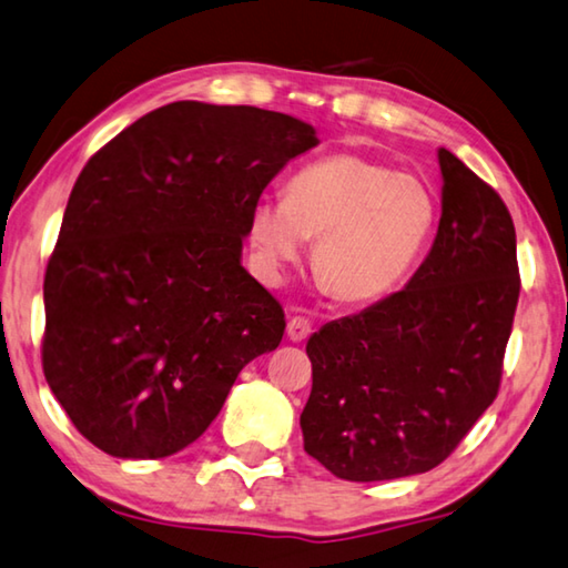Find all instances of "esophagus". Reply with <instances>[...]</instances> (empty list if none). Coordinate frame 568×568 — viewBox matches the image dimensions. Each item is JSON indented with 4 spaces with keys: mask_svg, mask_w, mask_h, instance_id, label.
I'll return each instance as SVG.
<instances>
[{
    "mask_svg": "<svg viewBox=\"0 0 568 568\" xmlns=\"http://www.w3.org/2000/svg\"><path fill=\"white\" fill-rule=\"evenodd\" d=\"M312 332H314V326L310 320H306V316H292L290 324H286V334H290L292 342L310 339Z\"/></svg>",
    "mask_w": 568,
    "mask_h": 568,
    "instance_id": "esophagus-1",
    "label": "esophagus"
}]
</instances>
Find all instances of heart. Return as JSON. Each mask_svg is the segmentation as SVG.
<instances>
[{
	"label": "heart",
	"instance_id": "b5f03b06",
	"mask_svg": "<svg viewBox=\"0 0 568 568\" xmlns=\"http://www.w3.org/2000/svg\"><path fill=\"white\" fill-rule=\"evenodd\" d=\"M434 224L436 199L419 176L342 152L302 166L278 202L258 199L248 239L274 272L316 239L312 264L324 292L364 304L404 282Z\"/></svg>",
	"mask_w": 568,
	"mask_h": 568
}]
</instances>
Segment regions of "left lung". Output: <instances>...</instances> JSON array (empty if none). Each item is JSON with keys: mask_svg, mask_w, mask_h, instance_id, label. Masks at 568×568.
Wrapping results in <instances>:
<instances>
[{"mask_svg": "<svg viewBox=\"0 0 568 568\" xmlns=\"http://www.w3.org/2000/svg\"><path fill=\"white\" fill-rule=\"evenodd\" d=\"M439 164V232L409 284L306 344L304 452L346 481L434 469L499 394L521 292L514 222L449 149Z\"/></svg>", "mask_w": 568, "mask_h": 568, "instance_id": "1", "label": "left lung"}]
</instances>
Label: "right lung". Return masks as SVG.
I'll list each match as a JSON object with an SVG mask.
<instances>
[{
    "mask_svg": "<svg viewBox=\"0 0 568 568\" xmlns=\"http://www.w3.org/2000/svg\"><path fill=\"white\" fill-rule=\"evenodd\" d=\"M312 146L290 114L174 102L84 164L44 274L42 369L97 449L182 452L282 342V304L239 258L266 184Z\"/></svg>",
    "mask_w": 568,
    "mask_h": 568,
    "instance_id": "1",
    "label": "right lung"
}]
</instances>
